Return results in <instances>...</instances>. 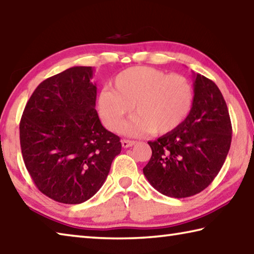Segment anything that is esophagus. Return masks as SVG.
Segmentation results:
<instances>
[{"label": "esophagus", "instance_id": "obj_1", "mask_svg": "<svg viewBox=\"0 0 254 254\" xmlns=\"http://www.w3.org/2000/svg\"><path fill=\"white\" fill-rule=\"evenodd\" d=\"M135 144H136L135 140H128V139H123L122 140V145H123L124 148H128V147H130V146L135 145Z\"/></svg>", "mask_w": 254, "mask_h": 254}]
</instances>
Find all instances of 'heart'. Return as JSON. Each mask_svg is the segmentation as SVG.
<instances>
[{"label": "heart", "instance_id": "1", "mask_svg": "<svg viewBox=\"0 0 254 254\" xmlns=\"http://www.w3.org/2000/svg\"><path fill=\"white\" fill-rule=\"evenodd\" d=\"M194 102V89L188 78L165 71L134 66L114 79L113 89H104L98 97L102 122L117 131L131 113L138 115L125 131L138 135L149 131L165 135L179 128L188 118Z\"/></svg>", "mask_w": 254, "mask_h": 254}]
</instances>
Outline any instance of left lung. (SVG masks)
Returning <instances> with one entry per match:
<instances>
[{
  "label": "left lung",
  "instance_id": "1",
  "mask_svg": "<svg viewBox=\"0 0 254 254\" xmlns=\"http://www.w3.org/2000/svg\"><path fill=\"white\" fill-rule=\"evenodd\" d=\"M194 78L188 118L175 130L148 141L152 157L143 168L154 189L175 198L193 196L212 183L232 140L229 109L220 89L202 74Z\"/></svg>",
  "mask_w": 254,
  "mask_h": 254
}]
</instances>
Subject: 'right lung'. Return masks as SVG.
<instances>
[{
	"instance_id": "1",
	"label": "right lung",
	"mask_w": 254,
	"mask_h": 254,
	"mask_svg": "<svg viewBox=\"0 0 254 254\" xmlns=\"http://www.w3.org/2000/svg\"><path fill=\"white\" fill-rule=\"evenodd\" d=\"M91 66H72L42 81L20 122L22 156L40 192L80 204L105 183L120 138L102 126Z\"/></svg>"
}]
</instances>
